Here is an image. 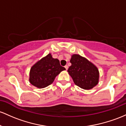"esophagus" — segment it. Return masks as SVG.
Segmentation results:
<instances>
[{"label": "esophagus", "mask_w": 126, "mask_h": 126, "mask_svg": "<svg viewBox=\"0 0 126 126\" xmlns=\"http://www.w3.org/2000/svg\"><path fill=\"white\" fill-rule=\"evenodd\" d=\"M64 67H65V69H66V70H67V69H68V66L66 65L65 66H64Z\"/></svg>", "instance_id": "esophagus-1"}]
</instances>
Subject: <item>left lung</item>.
Masks as SVG:
<instances>
[{
  "label": "left lung",
  "mask_w": 126,
  "mask_h": 126,
  "mask_svg": "<svg viewBox=\"0 0 126 126\" xmlns=\"http://www.w3.org/2000/svg\"><path fill=\"white\" fill-rule=\"evenodd\" d=\"M67 72L77 86L90 90L99 83V72L96 65L79 54L72 55Z\"/></svg>",
  "instance_id": "obj_1"
}]
</instances>
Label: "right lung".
<instances>
[{
	"label": "right lung",
	"mask_w": 126,
	"mask_h": 126,
	"mask_svg": "<svg viewBox=\"0 0 126 126\" xmlns=\"http://www.w3.org/2000/svg\"><path fill=\"white\" fill-rule=\"evenodd\" d=\"M64 70L66 69L60 66V61L52 58L49 53L32 66L29 80L36 87L45 88L51 84L57 76Z\"/></svg>",
	"instance_id": "obj_1"
}]
</instances>
